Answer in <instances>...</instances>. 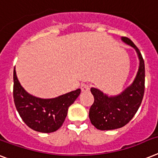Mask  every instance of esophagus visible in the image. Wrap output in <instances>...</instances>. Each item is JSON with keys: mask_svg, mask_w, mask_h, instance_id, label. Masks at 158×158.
<instances>
[{"mask_svg": "<svg viewBox=\"0 0 158 158\" xmlns=\"http://www.w3.org/2000/svg\"><path fill=\"white\" fill-rule=\"evenodd\" d=\"M80 88H81V91L83 92H88L90 90V86L88 85V83H83Z\"/></svg>", "mask_w": 158, "mask_h": 158, "instance_id": "esophagus-1", "label": "esophagus"}]
</instances>
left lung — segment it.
<instances>
[{"instance_id": "1", "label": "left lung", "mask_w": 158, "mask_h": 158, "mask_svg": "<svg viewBox=\"0 0 158 158\" xmlns=\"http://www.w3.org/2000/svg\"><path fill=\"white\" fill-rule=\"evenodd\" d=\"M122 40L135 49L139 61V69L133 83L117 96L109 97L97 88H91L94 102L89 110V118L98 130H114L123 127L131 120L143 100L145 78L143 57L139 48L129 38L122 37Z\"/></svg>"}]
</instances>
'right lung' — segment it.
<instances>
[{"label":"right lung","instance_id":"obj_1","mask_svg":"<svg viewBox=\"0 0 158 158\" xmlns=\"http://www.w3.org/2000/svg\"><path fill=\"white\" fill-rule=\"evenodd\" d=\"M81 90L76 89L51 99L29 94L19 83L14 70V101L23 121L32 130L42 133L56 131L63 124L71 106Z\"/></svg>","mask_w":158,"mask_h":158}]
</instances>
